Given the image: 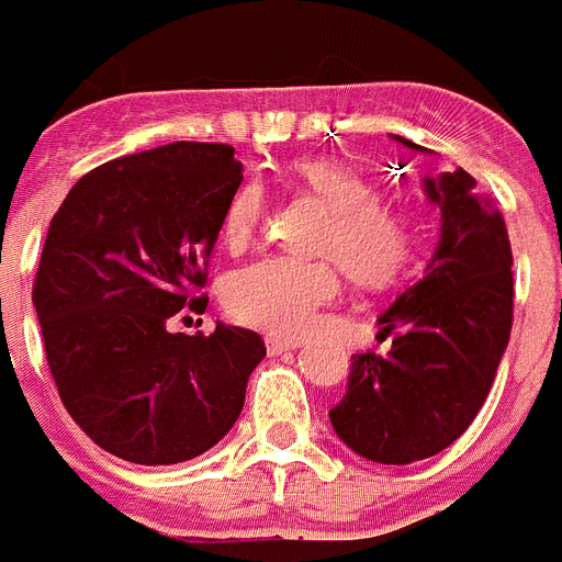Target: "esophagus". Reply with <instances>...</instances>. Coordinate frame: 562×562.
<instances>
[{"label":"esophagus","instance_id":"esophagus-1","mask_svg":"<svg viewBox=\"0 0 562 562\" xmlns=\"http://www.w3.org/2000/svg\"><path fill=\"white\" fill-rule=\"evenodd\" d=\"M301 348V339H285V336H268V355H282Z\"/></svg>","mask_w":562,"mask_h":562}]
</instances>
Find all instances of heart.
Segmentation results:
<instances>
[{
	"label": "heart",
	"mask_w": 562,
	"mask_h": 562,
	"mask_svg": "<svg viewBox=\"0 0 562 562\" xmlns=\"http://www.w3.org/2000/svg\"><path fill=\"white\" fill-rule=\"evenodd\" d=\"M294 184L327 207L315 235L318 259L268 256L235 273L226 310L240 324L273 336H306L322 310L342 294V268L366 289L396 282L417 256L419 220L408 205L384 202L372 178L339 160H301ZM268 211L265 184L249 178L223 211V244L232 252L256 240Z\"/></svg>",
	"instance_id": "obj_1"
}]
</instances>
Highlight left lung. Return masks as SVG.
Instances as JSON below:
<instances>
[{"mask_svg": "<svg viewBox=\"0 0 562 562\" xmlns=\"http://www.w3.org/2000/svg\"><path fill=\"white\" fill-rule=\"evenodd\" d=\"M426 190L440 207L435 259L381 315L378 336H393L390 351L355 355L348 393L330 411L336 435L381 464L429 459L464 435L513 330V247L503 214L461 166L429 178Z\"/></svg>", "mask_w": 562, "mask_h": 562, "instance_id": "1", "label": "left lung"}]
</instances>
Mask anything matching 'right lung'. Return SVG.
Returning a JSON list of instances; mask_svg holds the SVG:
<instances>
[{
    "label": "right lung",
    "mask_w": 562,
    "mask_h": 562,
    "mask_svg": "<svg viewBox=\"0 0 562 562\" xmlns=\"http://www.w3.org/2000/svg\"><path fill=\"white\" fill-rule=\"evenodd\" d=\"M240 181L232 145H160L86 172L49 223L32 285L49 372L77 426L119 459H196L244 408L261 336L169 334L184 310L205 313L199 292Z\"/></svg>",
    "instance_id": "add662e5"
}]
</instances>
